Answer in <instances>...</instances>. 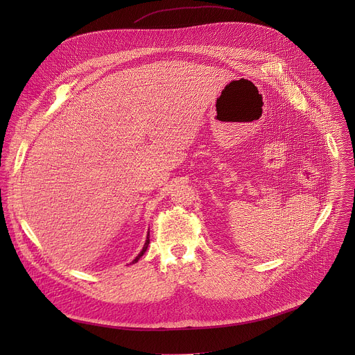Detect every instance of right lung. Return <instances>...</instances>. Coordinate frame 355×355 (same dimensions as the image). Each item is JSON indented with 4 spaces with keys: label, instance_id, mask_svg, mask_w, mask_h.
Instances as JSON below:
<instances>
[{
    "label": "right lung",
    "instance_id": "add662e5",
    "mask_svg": "<svg viewBox=\"0 0 355 355\" xmlns=\"http://www.w3.org/2000/svg\"><path fill=\"white\" fill-rule=\"evenodd\" d=\"M148 236H150V232H147V237H146V243H144V245H143V248H141V251L139 252V254H137V257L132 261V264H135V263H137L139 260H140V257L144 254V252H146V250H147V247H148V243H150V240H148Z\"/></svg>",
    "mask_w": 355,
    "mask_h": 355
}]
</instances>
